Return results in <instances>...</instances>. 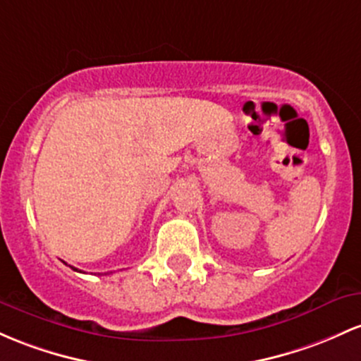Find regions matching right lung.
I'll list each match as a JSON object with an SVG mask.
<instances>
[{"label":"right lung","instance_id":"obj_1","mask_svg":"<svg viewBox=\"0 0 361 361\" xmlns=\"http://www.w3.org/2000/svg\"><path fill=\"white\" fill-rule=\"evenodd\" d=\"M71 269H73V271H78V269H75V267H71ZM82 272V271H80Z\"/></svg>","mask_w":361,"mask_h":361}]
</instances>
